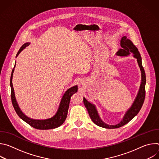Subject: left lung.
<instances>
[{
  "label": "left lung",
  "mask_w": 159,
  "mask_h": 159,
  "mask_svg": "<svg viewBox=\"0 0 159 159\" xmlns=\"http://www.w3.org/2000/svg\"><path fill=\"white\" fill-rule=\"evenodd\" d=\"M120 44L121 48H120L118 52H116V55L117 56L120 57H127L133 53V56L134 58L137 59L138 62L139 66L140 67V69L141 71V84L140 86V89L139 90V93L136 97L134 101H133L131 106L128 109V111L125 112V114L122 119V120L118 124L115 125H110L105 123L104 121H102L101 119L96 107L94 104H91L87 100L84 98L83 101L84 104L89 112V115L91 118L92 121L98 126H101L104 128L108 129H114L121 127L130 121L136 115H137L139 112L140 110L141 109L145 97V84H146V75L145 72L144 70L143 67L142 66V58L138 50V48L136 47L133 43L130 41L129 39L127 38L126 36H123L121 41Z\"/></svg>",
  "instance_id": "left-lung-1"
}]
</instances>
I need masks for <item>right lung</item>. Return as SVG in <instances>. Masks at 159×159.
<instances>
[{
  "label": "right lung",
  "mask_w": 159,
  "mask_h": 159,
  "mask_svg": "<svg viewBox=\"0 0 159 159\" xmlns=\"http://www.w3.org/2000/svg\"><path fill=\"white\" fill-rule=\"evenodd\" d=\"M30 44V43H25L19 49V52H17L16 55V57L19 55V54L26 47L29 46ZM16 66V63L14 69L12 71L11 76V80H10V85L11 89V100L12 103L14 106V108L17 114V115L19 116L20 118H21L24 121L29 124L31 126L38 129H53L59 127L61 126L66 120L68 110H69L70 101L71 96L74 94L75 93L77 92L78 87L77 85L73 86L70 87V89H68L64 93L60 104L59 105V107L58 109L57 112L56 114L52 118L46 119V120H33L28 118L26 116L23 112H22L20 107H19V105L16 101V99L15 97L14 94V90L13 88L12 85V77H13V73L14 71V68Z\"/></svg>",
  "instance_id": "right-lung-1"
}]
</instances>
